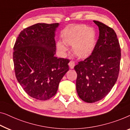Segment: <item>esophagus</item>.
Masks as SVG:
<instances>
[{"mask_svg":"<svg viewBox=\"0 0 130 130\" xmlns=\"http://www.w3.org/2000/svg\"><path fill=\"white\" fill-rule=\"evenodd\" d=\"M68 65L69 66V68H70L71 69H74V68L75 67V62L73 61H71L69 62Z\"/></svg>","mask_w":130,"mask_h":130,"instance_id":"obj_1","label":"esophagus"}]
</instances>
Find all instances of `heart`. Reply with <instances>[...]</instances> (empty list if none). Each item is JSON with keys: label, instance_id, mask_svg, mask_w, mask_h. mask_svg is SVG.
<instances>
[{"label": "heart", "instance_id": "b5f03b06", "mask_svg": "<svg viewBox=\"0 0 130 130\" xmlns=\"http://www.w3.org/2000/svg\"><path fill=\"white\" fill-rule=\"evenodd\" d=\"M96 32L92 28L85 25H78L72 29L63 38V43L72 46V52L80 59L90 56L96 46ZM56 47L62 54H67L68 47L62 42L56 43Z\"/></svg>", "mask_w": 130, "mask_h": 130}]
</instances>
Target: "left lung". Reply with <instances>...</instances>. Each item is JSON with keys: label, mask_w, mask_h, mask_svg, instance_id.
Wrapping results in <instances>:
<instances>
[{"label": "left lung", "mask_w": 130, "mask_h": 130, "mask_svg": "<svg viewBox=\"0 0 130 130\" xmlns=\"http://www.w3.org/2000/svg\"><path fill=\"white\" fill-rule=\"evenodd\" d=\"M100 35L92 55L75 66L78 96L92 103L104 98L114 87L120 71L121 49L116 32L100 22L94 21Z\"/></svg>", "instance_id": "obj_1"}]
</instances>
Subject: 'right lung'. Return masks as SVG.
Masks as SVG:
<instances>
[{"mask_svg": "<svg viewBox=\"0 0 130 130\" xmlns=\"http://www.w3.org/2000/svg\"><path fill=\"white\" fill-rule=\"evenodd\" d=\"M59 23H37L20 33L13 47L16 77L31 97L45 101L52 98L69 71V61L55 56V36Z\"/></svg>", "mask_w": 130, "mask_h": 130, "instance_id": "obj_1", "label": "right lung"}]
</instances>
